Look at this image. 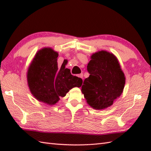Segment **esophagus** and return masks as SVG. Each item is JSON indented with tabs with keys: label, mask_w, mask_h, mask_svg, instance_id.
<instances>
[{
	"label": "esophagus",
	"mask_w": 151,
	"mask_h": 151,
	"mask_svg": "<svg viewBox=\"0 0 151 151\" xmlns=\"http://www.w3.org/2000/svg\"><path fill=\"white\" fill-rule=\"evenodd\" d=\"M78 76L79 78H81L83 80V74H82V73L80 74V75H78Z\"/></svg>",
	"instance_id": "1"
}]
</instances>
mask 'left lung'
Masks as SVG:
<instances>
[{"label":"left lung","mask_w":151,"mask_h":151,"mask_svg":"<svg viewBox=\"0 0 151 151\" xmlns=\"http://www.w3.org/2000/svg\"><path fill=\"white\" fill-rule=\"evenodd\" d=\"M88 64L89 76L86 78L81 91L87 103L95 110L113 104L120 97L125 84V76L117 58L101 50L93 54Z\"/></svg>","instance_id":"8db88e82"}]
</instances>
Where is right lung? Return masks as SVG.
Listing matches in <instances>:
<instances>
[{"label":"right lung","mask_w":151,"mask_h":151,"mask_svg":"<svg viewBox=\"0 0 151 151\" xmlns=\"http://www.w3.org/2000/svg\"><path fill=\"white\" fill-rule=\"evenodd\" d=\"M58 52L51 48H43L36 53L27 73L32 94L49 105L55 104L70 89L82 84L81 78L72 75L70 69L65 68L66 60L58 67Z\"/></svg>","instance_id":"right-lung-1"}]
</instances>
